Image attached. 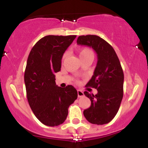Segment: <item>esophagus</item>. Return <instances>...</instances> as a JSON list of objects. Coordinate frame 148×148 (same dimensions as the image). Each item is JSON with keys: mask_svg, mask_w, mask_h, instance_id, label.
Instances as JSON below:
<instances>
[{"mask_svg": "<svg viewBox=\"0 0 148 148\" xmlns=\"http://www.w3.org/2000/svg\"><path fill=\"white\" fill-rule=\"evenodd\" d=\"M77 94H78V97H82L84 95V92L82 90H77Z\"/></svg>", "mask_w": 148, "mask_h": 148, "instance_id": "34e87169", "label": "esophagus"}]
</instances>
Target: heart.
I'll use <instances>...</instances> for the list:
<instances>
[{
    "label": "heart",
    "instance_id": "heart-1",
    "mask_svg": "<svg viewBox=\"0 0 148 148\" xmlns=\"http://www.w3.org/2000/svg\"><path fill=\"white\" fill-rule=\"evenodd\" d=\"M68 55V52H65L62 56V60H64ZM79 55L80 59H84V58L90 57L93 59L94 57V51L92 49L89 47H83L79 50Z\"/></svg>",
    "mask_w": 148,
    "mask_h": 148
}]
</instances>
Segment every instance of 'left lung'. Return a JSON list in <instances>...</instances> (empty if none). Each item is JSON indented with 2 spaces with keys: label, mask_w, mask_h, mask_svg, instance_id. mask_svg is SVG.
I'll return each instance as SVG.
<instances>
[{
  "label": "left lung",
  "mask_w": 148,
  "mask_h": 148,
  "mask_svg": "<svg viewBox=\"0 0 148 148\" xmlns=\"http://www.w3.org/2000/svg\"><path fill=\"white\" fill-rule=\"evenodd\" d=\"M77 42L92 47L98 58L94 75L86 84L98 92L95 95L84 92L91 100L84 115L92 124H107L117 114L123 97L124 74L120 60L112 46L98 36H79Z\"/></svg>",
  "instance_id": "left-lung-1"
}]
</instances>
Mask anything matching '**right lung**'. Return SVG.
Returning <instances> with one entry per match:
<instances>
[{
	"instance_id": "obj_1",
	"label": "right lung",
	"mask_w": 148,
	"mask_h": 148,
	"mask_svg": "<svg viewBox=\"0 0 148 148\" xmlns=\"http://www.w3.org/2000/svg\"><path fill=\"white\" fill-rule=\"evenodd\" d=\"M76 37L46 36L37 41L28 55L24 74L28 102L36 118L46 126L63 123L69 107L77 99V89L71 85L57 86L54 75L61 70L64 53Z\"/></svg>"
}]
</instances>
